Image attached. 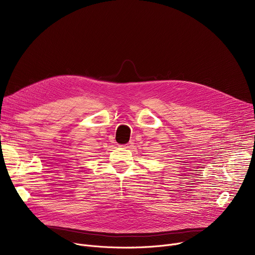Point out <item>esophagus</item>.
I'll return each instance as SVG.
<instances>
[{
    "mask_svg": "<svg viewBox=\"0 0 255 255\" xmlns=\"http://www.w3.org/2000/svg\"><path fill=\"white\" fill-rule=\"evenodd\" d=\"M122 146H124L125 149H131L132 146H133V142H128V143H126V144H124V145H122Z\"/></svg>",
    "mask_w": 255,
    "mask_h": 255,
    "instance_id": "obj_1",
    "label": "esophagus"
}]
</instances>
